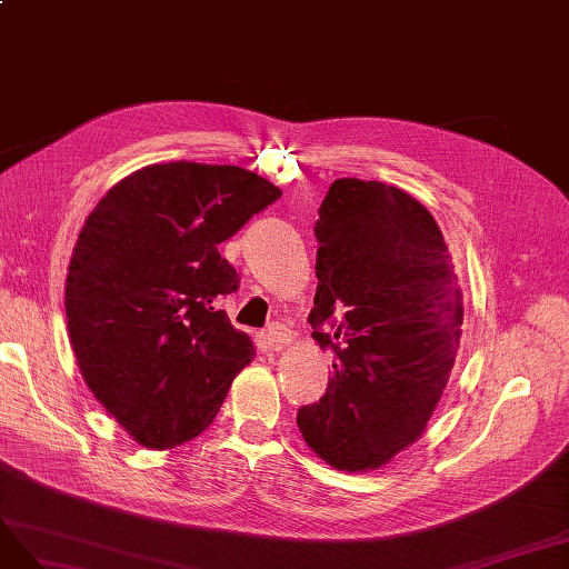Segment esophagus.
I'll list each match as a JSON object with an SVG mask.
<instances>
[{"label":"esophagus","instance_id":"obj_1","mask_svg":"<svg viewBox=\"0 0 569 569\" xmlns=\"http://www.w3.org/2000/svg\"><path fill=\"white\" fill-rule=\"evenodd\" d=\"M267 340H269V345H271V350H273V352H281L283 347L290 342V331H288L286 326H281V323H273V326L269 328Z\"/></svg>","mask_w":569,"mask_h":569}]
</instances>
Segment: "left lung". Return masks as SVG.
Here are the masks:
<instances>
[{
    "mask_svg": "<svg viewBox=\"0 0 569 569\" xmlns=\"http://www.w3.org/2000/svg\"><path fill=\"white\" fill-rule=\"evenodd\" d=\"M315 233L311 338L336 361L298 428L333 468L376 470L423 435L447 388L461 288L432 214L382 181L336 179Z\"/></svg>",
    "mask_w": 569,
    "mask_h": 569,
    "instance_id": "left-lung-1",
    "label": "left lung"
}]
</instances>
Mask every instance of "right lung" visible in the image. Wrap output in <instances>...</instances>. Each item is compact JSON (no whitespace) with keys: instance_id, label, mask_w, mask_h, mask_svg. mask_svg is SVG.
<instances>
[{"instance_id":"obj_1","label":"right lung","mask_w":569,"mask_h":569,"mask_svg":"<svg viewBox=\"0 0 569 569\" xmlns=\"http://www.w3.org/2000/svg\"><path fill=\"white\" fill-rule=\"evenodd\" d=\"M279 196L236 164L177 160L124 177L87 217L66 279L70 345L139 445L198 437L252 361V340L219 309L238 290L219 243Z\"/></svg>"}]
</instances>
